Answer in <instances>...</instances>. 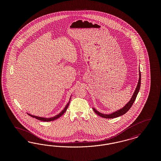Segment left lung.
Wrapping results in <instances>:
<instances>
[{
	"label": "left lung",
	"mask_w": 161,
	"mask_h": 161,
	"mask_svg": "<svg viewBox=\"0 0 161 161\" xmlns=\"http://www.w3.org/2000/svg\"><path fill=\"white\" fill-rule=\"evenodd\" d=\"M139 80H138V84H137V86L136 87V89H135V92L133 93V95H132V97H131L130 101L122 108H121L119 110H118L117 111L114 112H113V113H112L110 114H102V113L99 112L95 108H92L93 110L95 112V114L98 115H99L101 117H103V118H116V117L122 116L124 114H125L127 112H128V110L130 109V107L132 106L133 103L135 102V101L136 100V97L138 95V92H139V89H140V87H141V78L140 69H139Z\"/></svg>",
	"instance_id": "left-lung-1"
}]
</instances>
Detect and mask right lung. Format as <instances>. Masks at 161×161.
Listing matches in <instances>:
<instances>
[{"label":"right lung","instance_id":"obj_1","mask_svg":"<svg viewBox=\"0 0 161 161\" xmlns=\"http://www.w3.org/2000/svg\"><path fill=\"white\" fill-rule=\"evenodd\" d=\"M70 98H71V96H70ZM70 100H69V102L68 103V104H66V106H65V107L64 108V109L61 111V112L58 114V115H55V116L53 117H51V118H43V117H40V116H34V115H32L30 114H28V115L31 116V117H33V118H35L36 119H37L40 121H54L55 119H57V118H58L59 117H60L61 115H63L64 113H65V112L66 111L68 107L69 106V103H70Z\"/></svg>","mask_w":161,"mask_h":161}]
</instances>
